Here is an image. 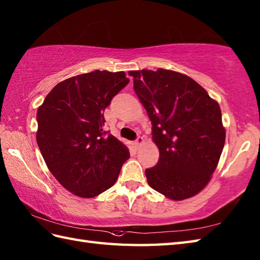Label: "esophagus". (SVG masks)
<instances>
[{
	"instance_id": "esophagus-1",
	"label": "esophagus",
	"mask_w": 260,
	"mask_h": 260,
	"mask_svg": "<svg viewBox=\"0 0 260 260\" xmlns=\"http://www.w3.org/2000/svg\"><path fill=\"white\" fill-rule=\"evenodd\" d=\"M143 143H144V139H143L142 136H139V137H137V139H136V141H135V145H136V146H140V145L143 144Z\"/></svg>"
}]
</instances>
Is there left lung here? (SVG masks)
I'll return each instance as SVG.
<instances>
[{"instance_id": "8db88e82", "label": "left lung", "mask_w": 260, "mask_h": 260, "mask_svg": "<svg viewBox=\"0 0 260 260\" xmlns=\"http://www.w3.org/2000/svg\"><path fill=\"white\" fill-rule=\"evenodd\" d=\"M129 75L159 151L157 164L145 170L147 183L174 201L198 194L211 180L225 141L218 102L191 77L173 70Z\"/></svg>"}]
</instances>
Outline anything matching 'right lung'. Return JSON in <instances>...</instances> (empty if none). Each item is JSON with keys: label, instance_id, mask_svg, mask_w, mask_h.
I'll list each match as a JSON object with an SVG mask.
<instances>
[{"label": "right lung", "instance_id": "right-lung-1", "mask_svg": "<svg viewBox=\"0 0 260 260\" xmlns=\"http://www.w3.org/2000/svg\"><path fill=\"white\" fill-rule=\"evenodd\" d=\"M124 71L95 70L52 88L38 108L37 143L66 190L93 198L117 181L128 148L104 131V110L128 84Z\"/></svg>", "mask_w": 260, "mask_h": 260}]
</instances>
